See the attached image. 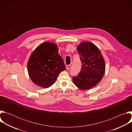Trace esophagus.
<instances>
[{"label": "esophagus", "instance_id": "1", "mask_svg": "<svg viewBox=\"0 0 132 132\" xmlns=\"http://www.w3.org/2000/svg\"><path fill=\"white\" fill-rule=\"evenodd\" d=\"M71 67V65H68L67 66H66V68L67 70H69L70 68Z\"/></svg>", "mask_w": 132, "mask_h": 132}]
</instances>
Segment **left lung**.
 I'll use <instances>...</instances> for the list:
<instances>
[{"instance_id": "obj_1", "label": "left lung", "mask_w": 132, "mask_h": 132, "mask_svg": "<svg viewBox=\"0 0 132 132\" xmlns=\"http://www.w3.org/2000/svg\"><path fill=\"white\" fill-rule=\"evenodd\" d=\"M77 51L82 63L81 70L73 76L74 84L81 90H87L96 86L105 72V62L99 48L90 42L81 43Z\"/></svg>"}]
</instances>
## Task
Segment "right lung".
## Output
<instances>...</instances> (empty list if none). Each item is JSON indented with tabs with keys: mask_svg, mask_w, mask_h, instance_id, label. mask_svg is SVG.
<instances>
[{
	"mask_svg": "<svg viewBox=\"0 0 132 132\" xmlns=\"http://www.w3.org/2000/svg\"><path fill=\"white\" fill-rule=\"evenodd\" d=\"M66 69L56 44L45 42L37 46L28 62V71L36 85L47 88L53 85L59 75Z\"/></svg>",
	"mask_w": 132,
	"mask_h": 132,
	"instance_id": "right-lung-1",
	"label": "right lung"
}]
</instances>
